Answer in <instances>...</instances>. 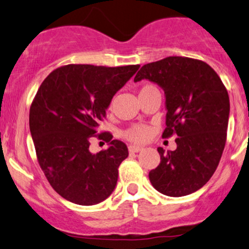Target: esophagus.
Masks as SVG:
<instances>
[{
  "label": "esophagus",
  "mask_w": 249,
  "mask_h": 249,
  "mask_svg": "<svg viewBox=\"0 0 249 249\" xmlns=\"http://www.w3.org/2000/svg\"><path fill=\"white\" fill-rule=\"evenodd\" d=\"M142 149H143V148H142V147H138V145H130V147H128V151L133 154V152L141 151Z\"/></svg>",
  "instance_id": "1"
}]
</instances>
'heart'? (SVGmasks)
<instances>
[{
  "label": "heart",
  "mask_w": 249,
  "mask_h": 249,
  "mask_svg": "<svg viewBox=\"0 0 249 249\" xmlns=\"http://www.w3.org/2000/svg\"><path fill=\"white\" fill-rule=\"evenodd\" d=\"M149 88H154V85H150V84L144 85L140 90V92ZM151 133L152 131L150 126H148V125H144V124H138V125H133V126L128 127L127 130L123 132V138L126 139L127 141L133 142V143H143V142L149 140V138L151 137Z\"/></svg>",
  "instance_id": "obj_1"
}]
</instances>
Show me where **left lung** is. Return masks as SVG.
I'll return each mask as SVG.
<instances>
[{"mask_svg":"<svg viewBox=\"0 0 249 249\" xmlns=\"http://www.w3.org/2000/svg\"><path fill=\"white\" fill-rule=\"evenodd\" d=\"M143 78L157 83L166 95L163 138L178 137L174 151L157 149L160 164L149 172V180L166 196H187L204 187L220 163L230 112L228 91L210 65L188 57L142 66L134 81Z\"/></svg>","mask_w":249,"mask_h":249,"instance_id":"left-lung-1","label":"left lung"}]
</instances>
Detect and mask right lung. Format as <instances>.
I'll use <instances>...</instances> for the list:
<instances>
[{"label": "right lung", "mask_w": 249, "mask_h": 249, "mask_svg": "<svg viewBox=\"0 0 249 249\" xmlns=\"http://www.w3.org/2000/svg\"><path fill=\"white\" fill-rule=\"evenodd\" d=\"M139 67L66 65L39 86L29 109V128L39 166L65 199L91 206L114 191L128 150L109 132L98 133V127L112 97ZM92 137L105 140L109 148L91 154Z\"/></svg>", "instance_id": "obj_1"}]
</instances>
